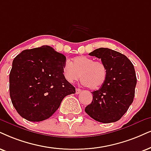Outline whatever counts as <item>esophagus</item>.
I'll list each match as a JSON object with an SVG mask.
<instances>
[{
  "mask_svg": "<svg viewBox=\"0 0 151 151\" xmlns=\"http://www.w3.org/2000/svg\"><path fill=\"white\" fill-rule=\"evenodd\" d=\"M82 90L80 88H76V94H80L81 93Z\"/></svg>",
  "mask_w": 151,
  "mask_h": 151,
  "instance_id": "obj_1",
  "label": "esophagus"
}]
</instances>
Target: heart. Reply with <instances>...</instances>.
Returning a JSON list of instances; mask_svg holds the SVG:
<instances>
[{
    "instance_id": "b5f03b06",
    "label": "heart",
    "mask_w": 151,
    "mask_h": 151,
    "mask_svg": "<svg viewBox=\"0 0 151 151\" xmlns=\"http://www.w3.org/2000/svg\"><path fill=\"white\" fill-rule=\"evenodd\" d=\"M63 75L70 83L81 78V83L92 90L98 89L104 84L107 76V70L102 63L95 61L89 57L81 56L69 61L63 67Z\"/></svg>"
}]
</instances>
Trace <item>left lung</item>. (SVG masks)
Wrapping results in <instances>:
<instances>
[{"label":"left lung","mask_w":151,"mask_h":151,"mask_svg":"<svg viewBox=\"0 0 151 151\" xmlns=\"http://www.w3.org/2000/svg\"><path fill=\"white\" fill-rule=\"evenodd\" d=\"M101 59L107 76L104 84L92 93L93 101L85 108L88 115L103 123L118 121L133 102L137 77L133 64L125 55L108 48L89 53Z\"/></svg>","instance_id":"left-lung-1"}]
</instances>
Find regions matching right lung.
Returning <instances> with one entry per match:
<instances>
[{
	"instance_id": "obj_1",
	"label": "right lung",
	"mask_w": 151,
	"mask_h": 151,
	"mask_svg": "<svg viewBox=\"0 0 151 151\" xmlns=\"http://www.w3.org/2000/svg\"><path fill=\"white\" fill-rule=\"evenodd\" d=\"M66 57L49 46L23 51L15 57L9 73V96L18 114L27 121L51 117L75 88L65 79Z\"/></svg>"
}]
</instances>
